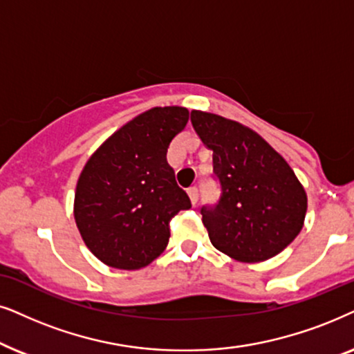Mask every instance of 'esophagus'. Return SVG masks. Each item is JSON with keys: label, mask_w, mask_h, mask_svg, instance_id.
<instances>
[{"label": "esophagus", "mask_w": 354, "mask_h": 354, "mask_svg": "<svg viewBox=\"0 0 354 354\" xmlns=\"http://www.w3.org/2000/svg\"><path fill=\"white\" fill-rule=\"evenodd\" d=\"M187 196H189L191 204L196 205V204H197V199H199V189H197L196 186L189 187V189H187Z\"/></svg>", "instance_id": "esophagus-1"}]
</instances>
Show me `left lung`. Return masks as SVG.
<instances>
[{"instance_id":"obj_1","label":"left lung","mask_w":354,"mask_h":354,"mask_svg":"<svg viewBox=\"0 0 354 354\" xmlns=\"http://www.w3.org/2000/svg\"><path fill=\"white\" fill-rule=\"evenodd\" d=\"M192 128L214 155L220 199L201 209L210 243L239 262H262L298 236L308 196L293 169L257 133L236 121L191 111Z\"/></svg>"}]
</instances>
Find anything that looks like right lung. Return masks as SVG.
<instances>
[{"instance_id": "obj_1", "label": "right lung", "mask_w": 354, "mask_h": 354, "mask_svg": "<svg viewBox=\"0 0 354 354\" xmlns=\"http://www.w3.org/2000/svg\"><path fill=\"white\" fill-rule=\"evenodd\" d=\"M187 120V108L155 106L87 160L75 186L74 218L86 246L106 266H149L167 248L169 220L191 207L167 162L169 142Z\"/></svg>"}]
</instances>
